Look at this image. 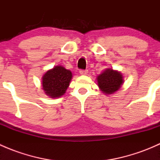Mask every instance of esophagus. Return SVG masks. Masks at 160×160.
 Instances as JSON below:
<instances>
[{"label":"esophagus","instance_id":"esophagus-1","mask_svg":"<svg viewBox=\"0 0 160 160\" xmlns=\"http://www.w3.org/2000/svg\"><path fill=\"white\" fill-rule=\"evenodd\" d=\"M88 72V70H80V73L81 74V75H87Z\"/></svg>","mask_w":160,"mask_h":160}]
</instances>
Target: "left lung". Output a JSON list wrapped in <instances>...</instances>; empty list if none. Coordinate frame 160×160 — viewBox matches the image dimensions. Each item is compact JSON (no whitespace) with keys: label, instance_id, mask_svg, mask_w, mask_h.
<instances>
[{"label":"left lung","instance_id":"obj_1","mask_svg":"<svg viewBox=\"0 0 160 160\" xmlns=\"http://www.w3.org/2000/svg\"><path fill=\"white\" fill-rule=\"evenodd\" d=\"M122 73L111 69H107L98 77V85L107 94L117 91L123 83Z\"/></svg>","mask_w":160,"mask_h":160}]
</instances>
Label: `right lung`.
Segmentation results:
<instances>
[{"instance_id": "right-lung-1", "label": "right lung", "mask_w": 160, "mask_h": 160, "mask_svg": "<svg viewBox=\"0 0 160 160\" xmlns=\"http://www.w3.org/2000/svg\"><path fill=\"white\" fill-rule=\"evenodd\" d=\"M72 79V72L61 66L55 67L42 77V88L50 98H59L66 93Z\"/></svg>"}]
</instances>
